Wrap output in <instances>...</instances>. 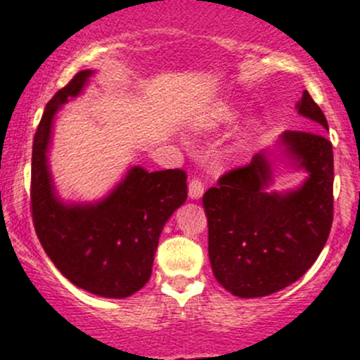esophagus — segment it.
Here are the masks:
<instances>
[{"mask_svg": "<svg viewBox=\"0 0 360 360\" xmlns=\"http://www.w3.org/2000/svg\"><path fill=\"white\" fill-rule=\"evenodd\" d=\"M202 193H204V184H202L199 175H192V179L188 180V195L191 199H200Z\"/></svg>", "mask_w": 360, "mask_h": 360, "instance_id": "34e87169", "label": "esophagus"}]
</instances>
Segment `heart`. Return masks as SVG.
I'll return each instance as SVG.
<instances>
[{"mask_svg": "<svg viewBox=\"0 0 360 360\" xmlns=\"http://www.w3.org/2000/svg\"><path fill=\"white\" fill-rule=\"evenodd\" d=\"M238 117V108L233 103L228 102H216L211 107L205 108V112L200 117V126L207 129H217L223 126H229Z\"/></svg>", "mask_w": 360, "mask_h": 360, "instance_id": "obj_1", "label": "heart"}]
</instances>
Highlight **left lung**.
<instances>
[{
    "instance_id": "8db88e82",
    "label": "left lung",
    "mask_w": 360,
    "mask_h": 360,
    "mask_svg": "<svg viewBox=\"0 0 360 360\" xmlns=\"http://www.w3.org/2000/svg\"><path fill=\"white\" fill-rule=\"evenodd\" d=\"M301 115L328 131L308 91ZM282 143L309 173L296 192H264L270 168L264 155L229 169L202 197L209 224L214 277L238 297H262L288 288L314 264L333 223V149L323 134L285 131Z\"/></svg>"
}]
</instances>
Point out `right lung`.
<instances>
[{
  "label": "right lung",
  "instance_id": "obj_1",
  "mask_svg": "<svg viewBox=\"0 0 360 360\" xmlns=\"http://www.w3.org/2000/svg\"><path fill=\"white\" fill-rule=\"evenodd\" d=\"M90 70L79 71L46 105L32 148L30 209L40 245L64 277L88 292L127 297L149 281L161 229L187 199V173L132 168L96 205H63L56 199L46 151L52 117L82 91Z\"/></svg>",
  "mask_w": 360,
  "mask_h": 360
}]
</instances>
